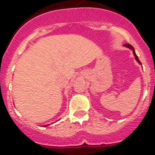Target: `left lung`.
<instances>
[{
    "mask_svg": "<svg viewBox=\"0 0 155 155\" xmlns=\"http://www.w3.org/2000/svg\"><path fill=\"white\" fill-rule=\"evenodd\" d=\"M124 46H126V47H127V48H130V49H131V50H133V52H134V56H135L136 60H137V61H138V62H139L140 64H141V62H140V61L139 58H138V57H137V55L136 54L135 51H134V47H133V46H132V45H130V44H124Z\"/></svg>",
    "mask_w": 155,
    "mask_h": 155,
    "instance_id": "left-lung-1",
    "label": "left lung"
}]
</instances>
